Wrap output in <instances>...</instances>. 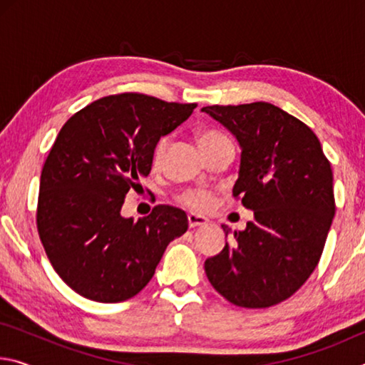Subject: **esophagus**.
<instances>
[{
  "mask_svg": "<svg viewBox=\"0 0 365 365\" xmlns=\"http://www.w3.org/2000/svg\"><path fill=\"white\" fill-rule=\"evenodd\" d=\"M207 219L202 217V215H197V214H188V225L190 228H196V227H202L207 224Z\"/></svg>",
  "mask_w": 365,
  "mask_h": 365,
  "instance_id": "obj_1",
  "label": "esophagus"
}]
</instances>
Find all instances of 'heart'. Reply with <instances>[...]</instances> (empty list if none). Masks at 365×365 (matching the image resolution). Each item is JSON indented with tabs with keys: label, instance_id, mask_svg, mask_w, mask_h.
I'll use <instances>...</instances> for the list:
<instances>
[{
	"label": "heart",
	"instance_id": "1",
	"mask_svg": "<svg viewBox=\"0 0 365 365\" xmlns=\"http://www.w3.org/2000/svg\"><path fill=\"white\" fill-rule=\"evenodd\" d=\"M197 140H200L201 148H205V146L214 145V143H217V141L227 140V138L224 137V135L215 132V130H205L200 133V138ZM168 145H169L168 137L160 138L158 141V145L153 151V164L154 165L160 164V160H163V158H164V153H165V150H168ZM178 200H180L182 205L188 206L190 209H195V211H206V209H209L212 205V195L209 193V191L200 190V188L183 191Z\"/></svg>",
	"mask_w": 365,
	"mask_h": 365
}]
</instances>
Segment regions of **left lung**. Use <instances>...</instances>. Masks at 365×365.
Instances as JSON below:
<instances>
[{
    "mask_svg": "<svg viewBox=\"0 0 365 365\" xmlns=\"http://www.w3.org/2000/svg\"><path fill=\"white\" fill-rule=\"evenodd\" d=\"M201 110L238 140L233 196L255 211L232 245L206 259L207 279L235 306L279 304L304 285L322 256L335 215L329 159L306 123L270 103ZM222 228L228 237L230 228Z\"/></svg>",
    "mask_w": 365,
    "mask_h": 365,
    "instance_id": "1",
    "label": "left lung"
}]
</instances>
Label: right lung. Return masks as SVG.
<instances>
[{"mask_svg": "<svg viewBox=\"0 0 365 365\" xmlns=\"http://www.w3.org/2000/svg\"><path fill=\"white\" fill-rule=\"evenodd\" d=\"M195 108L122 93L88 104L61 128L41 170L36 227L53 269L83 298H133L168 245L187 232L178 207L159 205L138 220L122 217L120 209L151 172L159 138Z\"/></svg>", "mask_w": 365, "mask_h": 365, "instance_id": "add662e5", "label": "right lung"}]
</instances>
